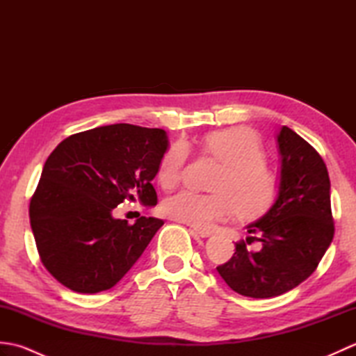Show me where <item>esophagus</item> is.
Segmentation results:
<instances>
[{
	"label": "esophagus",
	"instance_id": "esophagus-1",
	"mask_svg": "<svg viewBox=\"0 0 356 356\" xmlns=\"http://www.w3.org/2000/svg\"><path fill=\"white\" fill-rule=\"evenodd\" d=\"M194 231H195V234H197V236H200V237H209V236H213V232H211L209 229H200V228H194Z\"/></svg>",
	"mask_w": 356,
	"mask_h": 356
}]
</instances>
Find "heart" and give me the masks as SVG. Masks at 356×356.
Returning a JSON list of instances; mask_svg holds the SVG:
<instances>
[{
    "label": "heart",
    "instance_id": "1",
    "mask_svg": "<svg viewBox=\"0 0 356 356\" xmlns=\"http://www.w3.org/2000/svg\"><path fill=\"white\" fill-rule=\"evenodd\" d=\"M202 153L222 162L213 180L214 193L182 191L163 203V213L172 220L208 229L231 217L238 209L241 217H259L268 213L277 200L280 182L275 171L266 163V151L254 130L229 127L207 134ZM186 148L171 147L162 156L157 182L165 190L177 186L184 176Z\"/></svg>",
    "mask_w": 356,
    "mask_h": 356
}]
</instances>
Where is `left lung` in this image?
<instances>
[{
	"label": "left lung",
	"instance_id": "obj_1",
	"mask_svg": "<svg viewBox=\"0 0 356 356\" xmlns=\"http://www.w3.org/2000/svg\"><path fill=\"white\" fill-rule=\"evenodd\" d=\"M282 177L278 197L260 220L246 226L251 237L236 243L231 260L217 266L232 291L251 298L278 297L318 268L335 234L326 163L291 128L278 134ZM261 241V249L247 248Z\"/></svg>",
	"mask_w": 356,
	"mask_h": 356
}]
</instances>
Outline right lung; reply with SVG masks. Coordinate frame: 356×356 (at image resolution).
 <instances>
[{"mask_svg": "<svg viewBox=\"0 0 356 356\" xmlns=\"http://www.w3.org/2000/svg\"><path fill=\"white\" fill-rule=\"evenodd\" d=\"M168 140L161 128L130 124L72 134L44 163L29 216L38 254L59 283L79 293L107 291L122 278L163 220L113 217L124 202L157 203L151 180Z\"/></svg>", "mask_w": 356, "mask_h": 356, "instance_id": "right-lung-1", "label": "right lung"}]
</instances>
